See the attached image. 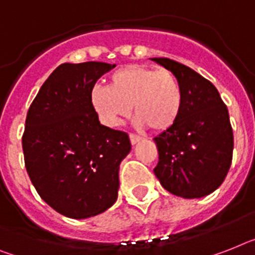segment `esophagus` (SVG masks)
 Masks as SVG:
<instances>
[{
  "instance_id": "1",
  "label": "esophagus",
  "mask_w": 255,
  "mask_h": 255,
  "mask_svg": "<svg viewBox=\"0 0 255 255\" xmlns=\"http://www.w3.org/2000/svg\"><path fill=\"white\" fill-rule=\"evenodd\" d=\"M142 140V138H140L139 135H135V134H130V142H131V144L134 146V144H136L138 142H140Z\"/></svg>"
}]
</instances>
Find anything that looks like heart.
Instances as JSON below:
<instances>
[{"mask_svg": "<svg viewBox=\"0 0 255 255\" xmlns=\"http://www.w3.org/2000/svg\"><path fill=\"white\" fill-rule=\"evenodd\" d=\"M90 103L99 120L109 128L121 125L130 112L139 128L163 132L172 129L182 111V91L167 69L130 65L115 71L108 88L94 87Z\"/></svg>", "mask_w": 255, "mask_h": 255, "instance_id": "b5f03b06", "label": "heart"}]
</instances>
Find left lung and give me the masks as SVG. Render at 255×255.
Instances as JSON below:
<instances>
[{
	"label": "left lung",
	"instance_id": "1",
	"mask_svg": "<svg viewBox=\"0 0 255 255\" xmlns=\"http://www.w3.org/2000/svg\"><path fill=\"white\" fill-rule=\"evenodd\" d=\"M177 78L182 111L176 125L153 138L161 186L185 199L202 198L222 185L232 163L233 132L228 109L211 82L169 58H152Z\"/></svg>",
	"mask_w": 255,
	"mask_h": 255
}]
</instances>
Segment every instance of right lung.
<instances>
[{"instance_id": "right-lung-1", "label": "right lung", "mask_w": 255, "mask_h": 255, "mask_svg": "<svg viewBox=\"0 0 255 255\" xmlns=\"http://www.w3.org/2000/svg\"><path fill=\"white\" fill-rule=\"evenodd\" d=\"M113 67L95 61L60 65L27 113L22 139L27 173L43 201L67 218L99 215L119 197L129 135L102 125L90 103L96 81Z\"/></svg>"}]
</instances>
